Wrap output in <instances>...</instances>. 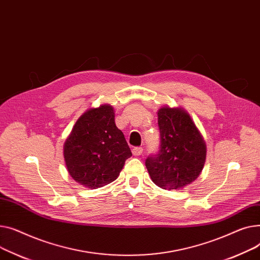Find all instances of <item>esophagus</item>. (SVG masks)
Segmentation results:
<instances>
[{"mask_svg": "<svg viewBox=\"0 0 260 260\" xmlns=\"http://www.w3.org/2000/svg\"><path fill=\"white\" fill-rule=\"evenodd\" d=\"M143 151H144L143 147H134L132 149V153H133L134 156H139V155H141L143 153Z\"/></svg>", "mask_w": 260, "mask_h": 260, "instance_id": "34e87169", "label": "esophagus"}]
</instances>
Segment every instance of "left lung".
<instances>
[{
	"label": "left lung",
	"mask_w": 260,
	"mask_h": 260,
	"mask_svg": "<svg viewBox=\"0 0 260 260\" xmlns=\"http://www.w3.org/2000/svg\"><path fill=\"white\" fill-rule=\"evenodd\" d=\"M160 147L146 159L149 175L158 187L179 190L200 176L207 147L189 113L182 108L161 107L157 111Z\"/></svg>",
	"instance_id": "obj_1"
}]
</instances>
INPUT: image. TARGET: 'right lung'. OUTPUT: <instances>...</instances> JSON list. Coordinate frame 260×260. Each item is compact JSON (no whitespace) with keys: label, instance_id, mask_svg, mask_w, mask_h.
<instances>
[{"label":"right lung","instance_id":"right-lung-1","mask_svg":"<svg viewBox=\"0 0 260 260\" xmlns=\"http://www.w3.org/2000/svg\"><path fill=\"white\" fill-rule=\"evenodd\" d=\"M131 156L124 133L115 125L112 106L107 104L83 113L64 145L70 176L90 189L114 181Z\"/></svg>","mask_w":260,"mask_h":260}]
</instances>
